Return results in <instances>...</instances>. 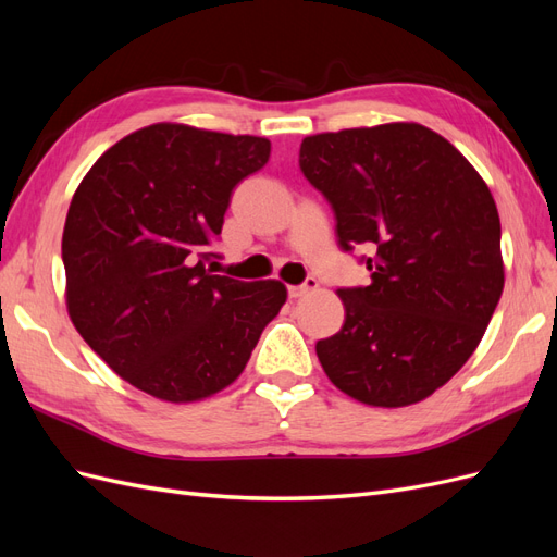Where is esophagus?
<instances>
[{"mask_svg": "<svg viewBox=\"0 0 557 557\" xmlns=\"http://www.w3.org/2000/svg\"><path fill=\"white\" fill-rule=\"evenodd\" d=\"M315 288H318V281H315L313 276H307V281H305V283L290 285V288H288V295H290V299H299V297H305L309 290H315Z\"/></svg>", "mask_w": 557, "mask_h": 557, "instance_id": "34e87169", "label": "esophagus"}]
</instances>
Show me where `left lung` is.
<instances>
[{"mask_svg": "<svg viewBox=\"0 0 557 557\" xmlns=\"http://www.w3.org/2000/svg\"><path fill=\"white\" fill-rule=\"evenodd\" d=\"M299 170L334 211L336 239L372 283L339 288L344 327L315 344L342 393L407 407L476 350L504 288L495 199L465 156L418 123L307 137Z\"/></svg>", "mask_w": 557, "mask_h": 557, "instance_id": "1", "label": "left lung"}]
</instances>
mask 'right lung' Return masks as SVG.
<instances>
[{
	"label": "right lung",
	"mask_w": 557,
	"mask_h": 557,
	"mask_svg": "<svg viewBox=\"0 0 557 557\" xmlns=\"http://www.w3.org/2000/svg\"><path fill=\"white\" fill-rule=\"evenodd\" d=\"M262 137L158 123L111 146L66 213V309L113 372L164 401L237 379L285 305L278 281L218 276L232 190L267 164Z\"/></svg>",
	"instance_id": "add662e5"
}]
</instances>
